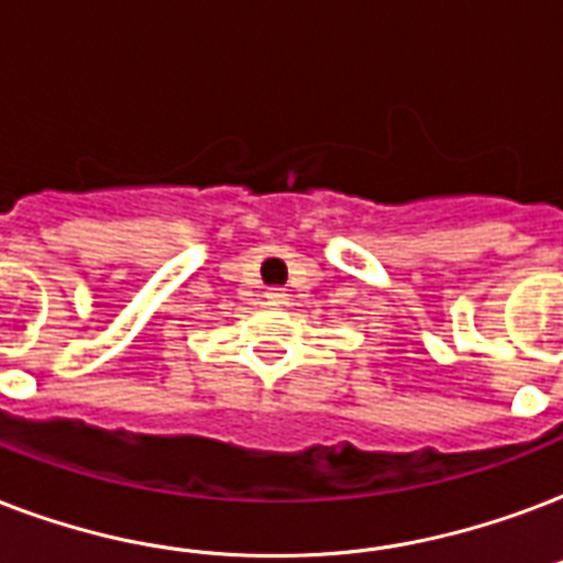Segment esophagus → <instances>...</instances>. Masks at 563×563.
Here are the masks:
<instances>
[{
    "label": "esophagus",
    "instance_id": "1",
    "mask_svg": "<svg viewBox=\"0 0 563 563\" xmlns=\"http://www.w3.org/2000/svg\"><path fill=\"white\" fill-rule=\"evenodd\" d=\"M286 300H289L286 289H268V291H265V303H272V307H280V303H286Z\"/></svg>",
    "mask_w": 563,
    "mask_h": 563
}]
</instances>
